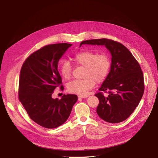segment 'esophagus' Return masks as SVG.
<instances>
[{
    "instance_id": "esophagus-1",
    "label": "esophagus",
    "mask_w": 158,
    "mask_h": 158,
    "mask_svg": "<svg viewBox=\"0 0 158 158\" xmlns=\"http://www.w3.org/2000/svg\"><path fill=\"white\" fill-rule=\"evenodd\" d=\"M78 98H88V95H79Z\"/></svg>"
}]
</instances>
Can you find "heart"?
Listing matches in <instances>:
<instances>
[{"instance_id": "heart-1", "label": "heart", "mask_w": 158, "mask_h": 158, "mask_svg": "<svg viewBox=\"0 0 158 158\" xmlns=\"http://www.w3.org/2000/svg\"><path fill=\"white\" fill-rule=\"evenodd\" d=\"M74 63L84 67V78L74 80L69 83L67 90L71 94L84 95L94 88L95 82H103L106 80L111 67V60L106 53L98 54L91 51L78 52L74 56ZM60 73L64 79L69 80L73 68L68 60L63 61L59 67Z\"/></svg>"}]
</instances>
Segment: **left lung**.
<instances>
[{
    "label": "left lung",
    "instance_id": "8db88e82",
    "mask_svg": "<svg viewBox=\"0 0 158 158\" xmlns=\"http://www.w3.org/2000/svg\"><path fill=\"white\" fill-rule=\"evenodd\" d=\"M82 44L105 45L112 56L111 67L100 91L95 94L99 99L96 112L110 123L124 121L139 104L144 92V75L140 66L127 47L112 40H89ZM103 92L108 93L105 97Z\"/></svg>",
    "mask_w": 158,
    "mask_h": 158
}]
</instances>
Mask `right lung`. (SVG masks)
<instances>
[{"mask_svg": "<svg viewBox=\"0 0 158 158\" xmlns=\"http://www.w3.org/2000/svg\"><path fill=\"white\" fill-rule=\"evenodd\" d=\"M70 44L47 45L31 53L23 63L19 78L18 99L32 121L47 128L60 126L67 120L78 97L63 95L52 98L56 88L64 89L58 62Z\"/></svg>", "mask_w": 158, "mask_h": 158, "instance_id": "obj_1", "label": "right lung"}]
</instances>
